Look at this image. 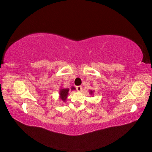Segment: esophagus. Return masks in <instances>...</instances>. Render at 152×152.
Segmentation results:
<instances>
[{
    "mask_svg": "<svg viewBox=\"0 0 152 152\" xmlns=\"http://www.w3.org/2000/svg\"><path fill=\"white\" fill-rule=\"evenodd\" d=\"M76 89H77V90L78 91H81L82 89V86H77V87H76Z\"/></svg>",
    "mask_w": 152,
    "mask_h": 152,
    "instance_id": "34e87169",
    "label": "esophagus"
}]
</instances>
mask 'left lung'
I'll return each mask as SVG.
<instances>
[{
	"mask_svg": "<svg viewBox=\"0 0 152 152\" xmlns=\"http://www.w3.org/2000/svg\"><path fill=\"white\" fill-rule=\"evenodd\" d=\"M89 93H90V94H91V95H92V94H93V91H89Z\"/></svg>",
	"mask_w": 152,
	"mask_h": 152,
	"instance_id": "obj_1",
	"label": "left lung"
}]
</instances>
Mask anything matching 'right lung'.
Here are the masks:
<instances>
[{
	"instance_id": "1",
	"label": "right lung",
	"mask_w": 152,
	"mask_h": 152,
	"mask_svg": "<svg viewBox=\"0 0 152 152\" xmlns=\"http://www.w3.org/2000/svg\"><path fill=\"white\" fill-rule=\"evenodd\" d=\"M75 88L74 87H72L70 90L73 91L75 90ZM69 91H70V89L66 88V89H61L59 90V98L63 101V102H65L66 100L67 99L68 95L69 93Z\"/></svg>"
}]
</instances>
